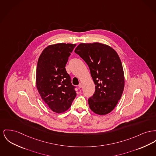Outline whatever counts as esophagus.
Returning a JSON list of instances; mask_svg holds the SVG:
<instances>
[{
    "label": "esophagus",
    "mask_w": 156,
    "mask_h": 156,
    "mask_svg": "<svg viewBox=\"0 0 156 156\" xmlns=\"http://www.w3.org/2000/svg\"><path fill=\"white\" fill-rule=\"evenodd\" d=\"M82 87H83V84L81 83H80V84L78 85V88H82Z\"/></svg>",
    "instance_id": "obj_1"
}]
</instances>
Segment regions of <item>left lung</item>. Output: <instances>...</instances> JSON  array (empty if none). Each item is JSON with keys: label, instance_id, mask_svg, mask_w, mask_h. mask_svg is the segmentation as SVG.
Instances as JSON below:
<instances>
[{"label": "left lung", "instance_id": "1", "mask_svg": "<svg viewBox=\"0 0 156 156\" xmlns=\"http://www.w3.org/2000/svg\"><path fill=\"white\" fill-rule=\"evenodd\" d=\"M75 52L89 66L95 85L94 95L88 100L90 108L104 115L114 109L124 88V75L117 52L111 46L99 42L82 43Z\"/></svg>", "mask_w": 156, "mask_h": 156}]
</instances>
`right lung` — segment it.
Segmentation results:
<instances>
[{"instance_id": "obj_1", "label": "right lung", "mask_w": 156, "mask_h": 156, "mask_svg": "<svg viewBox=\"0 0 156 156\" xmlns=\"http://www.w3.org/2000/svg\"><path fill=\"white\" fill-rule=\"evenodd\" d=\"M76 45L64 43L49 45L37 61V90L48 107L58 114L68 110L76 95L70 76L65 68Z\"/></svg>"}]
</instances>
